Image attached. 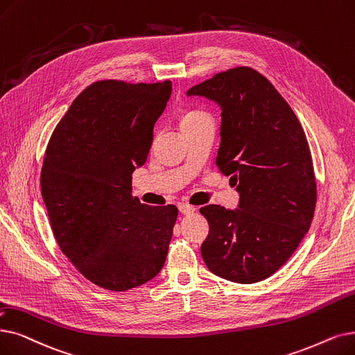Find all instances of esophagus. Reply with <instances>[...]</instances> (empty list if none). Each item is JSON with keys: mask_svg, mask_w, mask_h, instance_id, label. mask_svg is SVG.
Instances as JSON below:
<instances>
[{"mask_svg": "<svg viewBox=\"0 0 355 355\" xmlns=\"http://www.w3.org/2000/svg\"><path fill=\"white\" fill-rule=\"evenodd\" d=\"M178 209H180V211H181L182 214H191V213L196 211V207H194V206H190V205H187V203H180V205H178Z\"/></svg>", "mask_w": 355, "mask_h": 355, "instance_id": "34e87169", "label": "esophagus"}]
</instances>
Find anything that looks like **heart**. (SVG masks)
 <instances>
[{
    "mask_svg": "<svg viewBox=\"0 0 355 355\" xmlns=\"http://www.w3.org/2000/svg\"><path fill=\"white\" fill-rule=\"evenodd\" d=\"M205 120H210V116L206 112L198 110V109H190V110H186L181 113L180 128H181V130H184V129L194 126V125H197V123L205 121Z\"/></svg>",
    "mask_w": 355,
    "mask_h": 355,
    "instance_id": "b5f03b06",
    "label": "heart"
}]
</instances>
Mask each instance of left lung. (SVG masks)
<instances>
[{
    "label": "left lung",
    "mask_w": 355,
    "mask_h": 355,
    "mask_svg": "<svg viewBox=\"0 0 355 355\" xmlns=\"http://www.w3.org/2000/svg\"><path fill=\"white\" fill-rule=\"evenodd\" d=\"M187 94L222 107L216 166L241 194L236 210L200 209L209 222L202 257L225 280H264L287 263L315 214L316 178L304 130L280 92L250 67L216 73Z\"/></svg>",
    "instance_id": "obj_1"
}]
</instances>
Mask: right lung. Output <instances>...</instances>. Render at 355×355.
<instances>
[{"label":"right lung","instance_id":"right-lung-1","mask_svg":"<svg viewBox=\"0 0 355 355\" xmlns=\"http://www.w3.org/2000/svg\"><path fill=\"white\" fill-rule=\"evenodd\" d=\"M173 83L103 80L88 85L56 125L40 173L55 239L101 288L126 291L165 264L178 216L132 196V174L152 145Z\"/></svg>","mask_w":355,"mask_h":355}]
</instances>
